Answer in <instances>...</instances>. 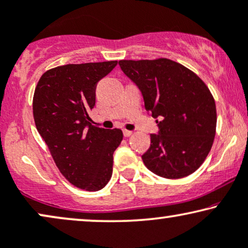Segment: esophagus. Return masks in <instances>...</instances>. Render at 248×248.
I'll return each instance as SVG.
<instances>
[{"label":"esophagus","instance_id":"obj_1","mask_svg":"<svg viewBox=\"0 0 248 248\" xmlns=\"http://www.w3.org/2000/svg\"><path fill=\"white\" fill-rule=\"evenodd\" d=\"M131 134H133V131H131V130L124 129V137H129Z\"/></svg>","mask_w":248,"mask_h":248}]
</instances>
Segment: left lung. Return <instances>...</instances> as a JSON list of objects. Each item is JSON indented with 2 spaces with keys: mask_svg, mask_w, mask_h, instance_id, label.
Returning <instances> with one entry per match:
<instances>
[{
  "mask_svg": "<svg viewBox=\"0 0 248 248\" xmlns=\"http://www.w3.org/2000/svg\"><path fill=\"white\" fill-rule=\"evenodd\" d=\"M122 72L142 93L146 111L158 124L142 155L149 170L182 178L198 169L211 151L216 106L206 84L189 68L170 59L120 61Z\"/></svg>",
  "mask_w": 248,
  "mask_h": 248,
  "instance_id": "left-lung-1",
  "label": "left lung"
}]
</instances>
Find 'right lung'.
I'll return each instance as SVG.
<instances>
[{
    "instance_id": "right-lung-1",
    "label": "right lung",
    "mask_w": 248,
    "mask_h": 248,
    "mask_svg": "<svg viewBox=\"0 0 248 248\" xmlns=\"http://www.w3.org/2000/svg\"><path fill=\"white\" fill-rule=\"evenodd\" d=\"M118 62L68 64L46 71L33 97V115L59 171L74 186L98 191L112 176L120 129L93 126L88 112L96 102V86Z\"/></svg>"
}]
</instances>
